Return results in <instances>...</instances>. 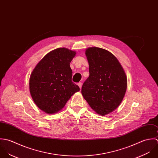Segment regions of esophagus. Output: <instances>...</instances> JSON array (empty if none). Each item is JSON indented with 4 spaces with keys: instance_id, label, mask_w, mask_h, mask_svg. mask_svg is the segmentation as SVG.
I'll list each match as a JSON object with an SVG mask.
<instances>
[{
    "instance_id": "34e87169",
    "label": "esophagus",
    "mask_w": 158,
    "mask_h": 158,
    "mask_svg": "<svg viewBox=\"0 0 158 158\" xmlns=\"http://www.w3.org/2000/svg\"><path fill=\"white\" fill-rule=\"evenodd\" d=\"M77 85H78V86L79 87L80 89H81V88H82V83H81V82H79V83L77 84Z\"/></svg>"
}]
</instances>
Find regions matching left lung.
I'll return each instance as SVG.
<instances>
[{
    "label": "left lung",
    "instance_id": "1",
    "mask_svg": "<svg viewBox=\"0 0 158 158\" xmlns=\"http://www.w3.org/2000/svg\"><path fill=\"white\" fill-rule=\"evenodd\" d=\"M85 55L89 64V77L81 93L96 114L104 116L116 109L126 94L127 77L110 52L96 47L89 48Z\"/></svg>",
    "mask_w": 158,
    "mask_h": 158
}]
</instances>
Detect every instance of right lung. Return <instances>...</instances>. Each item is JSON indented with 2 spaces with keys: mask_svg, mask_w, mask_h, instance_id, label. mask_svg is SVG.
Instances as JSON below:
<instances>
[{
  "mask_svg": "<svg viewBox=\"0 0 158 158\" xmlns=\"http://www.w3.org/2000/svg\"><path fill=\"white\" fill-rule=\"evenodd\" d=\"M76 52L60 48L48 53L35 66L29 79L33 101L48 114L61 110L71 96L80 90L72 82L69 64Z\"/></svg>",
  "mask_w": 158,
  "mask_h": 158,
  "instance_id": "add662e5",
  "label": "right lung"
}]
</instances>
